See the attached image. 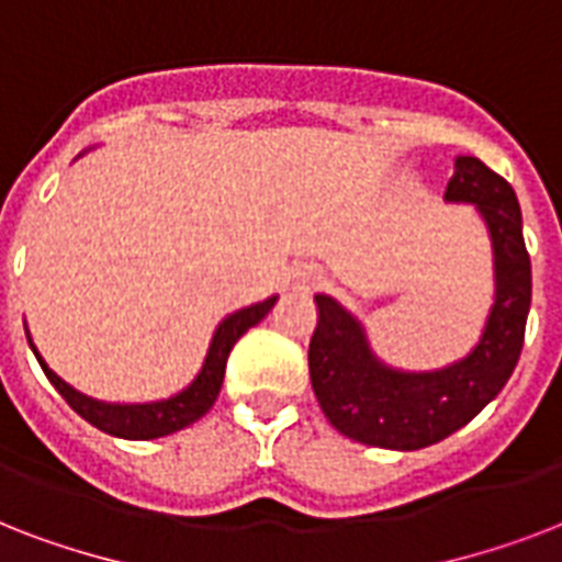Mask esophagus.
I'll return each instance as SVG.
<instances>
[{
  "mask_svg": "<svg viewBox=\"0 0 562 562\" xmlns=\"http://www.w3.org/2000/svg\"><path fill=\"white\" fill-rule=\"evenodd\" d=\"M317 282H321V271L308 268V265H303V268H294V273H291V289L294 291L315 289Z\"/></svg>",
  "mask_w": 562,
  "mask_h": 562,
  "instance_id": "34e87169",
  "label": "esophagus"
}]
</instances>
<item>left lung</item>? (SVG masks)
I'll return each instance as SVG.
<instances>
[{
    "label": "left lung",
    "mask_w": 562,
    "mask_h": 562,
    "mask_svg": "<svg viewBox=\"0 0 562 562\" xmlns=\"http://www.w3.org/2000/svg\"><path fill=\"white\" fill-rule=\"evenodd\" d=\"M446 201L475 203L487 221L496 265V303L475 350L431 373H405L375 359L361 324L333 297L317 294V329L308 375L326 419L341 435L379 449H423L463 428L498 396L514 373L531 308V256L522 210L505 178L479 157H458Z\"/></svg>",
    "instance_id": "8db88e82"
}]
</instances>
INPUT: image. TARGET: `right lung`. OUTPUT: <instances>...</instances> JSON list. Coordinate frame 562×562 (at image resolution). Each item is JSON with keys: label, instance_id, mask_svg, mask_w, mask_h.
Here are the masks:
<instances>
[{"label": "right lung", "instance_id": "1", "mask_svg": "<svg viewBox=\"0 0 562 562\" xmlns=\"http://www.w3.org/2000/svg\"><path fill=\"white\" fill-rule=\"evenodd\" d=\"M277 297H268L256 306H247L236 315L224 317L212 335L210 352L203 359L201 373L194 375V382L189 384L187 391H180L178 396L160 402H143V405H113V402H99L92 396H83L81 391H75L72 384H66L55 370H48V364L43 361V356L37 352V347L29 344L34 356H37L40 368L48 375V382L55 384L57 393L69 402V408L75 414H81L90 426L101 428L104 435L125 437V440H154V437H166L171 431H180V428L192 426L194 419H201L206 411L212 408V402L218 400L221 382H224V368H227V356L233 350V344L241 338V335L262 321L268 312L273 308Z\"/></svg>", "mask_w": 562, "mask_h": 562}]
</instances>
